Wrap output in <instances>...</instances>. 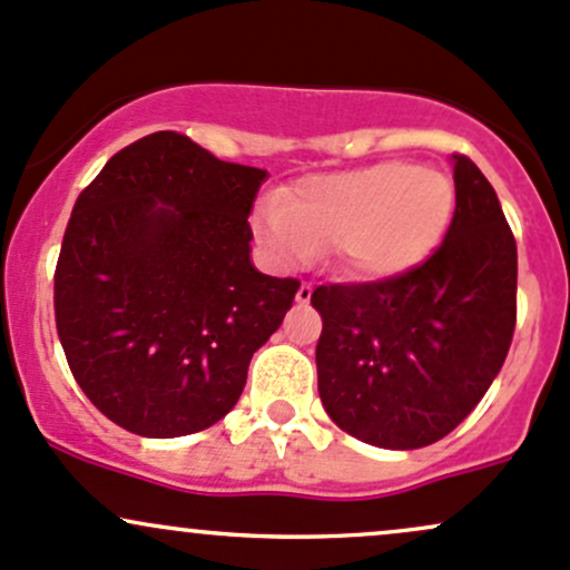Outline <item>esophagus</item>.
<instances>
[{
    "instance_id": "esophagus-1",
    "label": "esophagus",
    "mask_w": 570,
    "mask_h": 570,
    "mask_svg": "<svg viewBox=\"0 0 570 570\" xmlns=\"http://www.w3.org/2000/svg\"><path fill=\"white\" fill-rule=\"evenodd\" d=\"M311 295H314V284H308V281H303V284H299V289H297V303H299V305L311 303Z\"/></svg>"
}]
</instances>
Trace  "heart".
<instances>
[{
  "instance_id": "heart-1",
  "label": "heart",
  "mask_w": 570,
  "mask_h": 570,
  "mask_svg": "<svg viewBox=\"0 0 570 570\" xmlns=\"http://www.w3.org/2000/svg\"><path fill=\"white\" fill-rule=\"evenodd\" d=\"M452 180L411 161L318 175L281 197L256 222L275 259L299 262L330 248L337 271L384 281L414 271L446 235Z\"/></svg>"
}]
</instances>
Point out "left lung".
Here are the masks:
<instances>
[{
    "instance_id": "obj_1",
    "label": "left lung",
    "mask_w": 570,
    "mask_h": 570,
    "mask_svg": "<svg viewBox=\"0 0 570 570\" xmlns=\"http://www.w3.org/2000/svg\"><path fill=\"white\" fill-rule=\"evenodd\" d=\"M454 159L443 243L414 271L316 286L318 397L341 430L381 449L441 441L503 367L517 324V240L490 180Z\"/></svg>"
}]
</instances>
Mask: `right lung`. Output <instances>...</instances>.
Segmentation results:
<instances>
[{"label":"right lung","mask_w":570,"mask_h":570,"mask_svg":"<svg viewBox=\"0 0 570 570\" xmlns=\"http://www.w3.org/2000/svg\"><path fill=\"white\" fill-rule=\"evenodd\" d=\"M265 178L154 132L80 191L53 273L56 333L78 386L118 428L178 438L233 411L299 289L248 259Z\"/></svg>","instance_id":"right-lung-1"}]
</instances>
